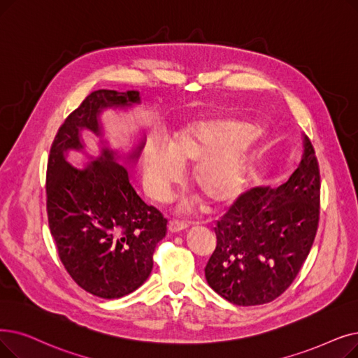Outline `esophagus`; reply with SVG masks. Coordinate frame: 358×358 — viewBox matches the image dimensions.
Returning a JSON list of instances; mask_svg holds the SVG:
<instances>
[{"label": "esophagus", "instance_id": "esophagus-1", "mask_svg": "<svg viewBox=\"0 0 358 358\" xmlns=\"http://www.w3.org/2000/svg\"><path fill=\"white\" fill-rule=\"evenodd\" d=\"M187 228H189V224H187V222L178 221V220H173V221H169V224H168V229H169L171 232H181V231L187 229Z\"/></svg>", "mask_w": 358, "mask_h": 358}]
</instances>
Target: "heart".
Listing matches in <instances>:
<instances>
[{"label": "heart", "instance_id": "heart-1", "mask_svg": "<svg viewBox=\"0 0 358 358\" xmlns=\"http://www.w3.org/2000/svg\"><path fill=\"white\" fill-rule=\"evenodd\" d=\"M262 138L257 126L229 118L194 121L181 129L169 143H149L143 166L149 193L164 199L181 177V168L193 165L192 182L210 205L234 199L244 182L248 157Z\"/></svg>", "mask_w": 358, "mask_h": 358}]
</instances>
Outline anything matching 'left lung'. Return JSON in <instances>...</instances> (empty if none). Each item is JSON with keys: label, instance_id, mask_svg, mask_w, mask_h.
<instances>
[{"label": "left lung", "instance_id": "left-lung-1", "mask_svg": "<svg viewBox=\"0 0 358 358\" xmlns=\"http://www.w3.org/2000/svg\"><path fill=\"white\" fill-rule=\"evenodd\" d=\"M320 215V171L312 142L289 180L243 193L215 227L216 248L205 268L213 291L237 306L278 299L297 278L313 245Z\"/></svg>", "mask_w": 358, "mask_h": 358}]
</instances>
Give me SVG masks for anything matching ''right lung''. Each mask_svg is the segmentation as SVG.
Returning <instances> with one entry per match:
<instances>
[{
  "label": "right lung",
  "mask_w": 358,
  "mask_h": 358,
  "mask_svg": "<svg viewBox=\"0 0 358 358\" xmlns=\"http://www.w3.org/2000/svg\"><path fill=\"white\" fill-rule=\"evenodd\" d=\"M137 102V90L92 92L61 124L46 168V213L59 260L77 285L101 299H120L146 281L168 221L136 193L114 150L103 148L83 171L73 168L64 152L83 149V129L102 134L103 108Z\"/></svg>",
  "instance_id": "1"
}]
</instances>
